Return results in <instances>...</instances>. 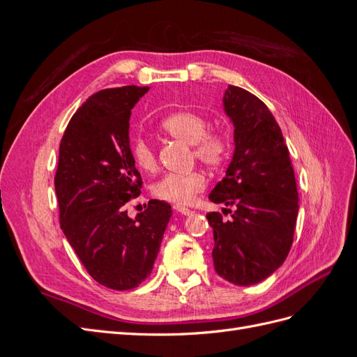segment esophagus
<instances>
[{"label": "esophagus", "mask_w": 357, "mask_h": 357, "mask_svg": "<svg viewBox=\"0 0 357 357\" xmlns=\"http://www.w3.org/2000/svg\"><path fill=\"white\" fill-rule=\"evenodd\" d=\"M174 210L176 211H178L180 214H183V215H189V214H192V210H189V208H186V207H181V205H174Z\"/></svg>", "instance_id": "1"}]
</instances>
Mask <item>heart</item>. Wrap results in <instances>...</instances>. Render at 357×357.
<instances>
[{
    "instance_id": "1",
    "label": "heart",
    "mask_w": 357,
    "mask_h": 357,
    "mask_svg": "<svg viewBox=\"0 0 357 357\" xmlns=\"http://www.w3.org/2000/svg\"><path fill=\"white\" fill-rule=\"evenodd\" d=\"M162 131L169 137L193 147V155L210 168L220 167L229 155V138L220 129H208L207 121L193 112L180 110L168 114L160 122ZM137 167L143 171H155L158 160L155 149L146 139L138 138L131 147ZM205 188V176L201 171H190L185 174H167L153 186V195L159 199L189 204L197 193Z\"/></svg>"
}]
</instances>
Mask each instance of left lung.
<instances>
[{"mask_svg": "<svg viewBox=\"0 0 357 357\" xmlns=\"http://www.w3.org/2000/svg\"><path fill=\"white\" fill-rule=\"evenodd\" d=\"M223 112L234 125V155L208 199L234 211L229 220L207 214L213 262L226 282L252 286L275 273L290 252L299 211L296 180L282 129L257 96L229 84Z\"/></svg>", "mask_w": 357, "mask_h": 357, "instance_id": "1", "label": "left lung"}]
</instances>
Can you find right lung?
Masks as SVG:
<instances>
[{
	"mask_svg": "<svg viewBox=\"0 0 357 357\" xmlns=\"http://www.w3.org/2000/svg\"><path fill=\"white\" fill-rule=\"evenodd\" d=\"M147 91L122 86L93 93L71 117L59 146L61 229L89 275L113 290L134 289L150 275L172 214L159 199L135 219L125 210L142 188L129 117Z\"/></svg>",
	"mask_w": 357,
	"mask_h": 357,
	"instance_id": "right-lung-1",
	"label": "right lung"
}]
</instances>
